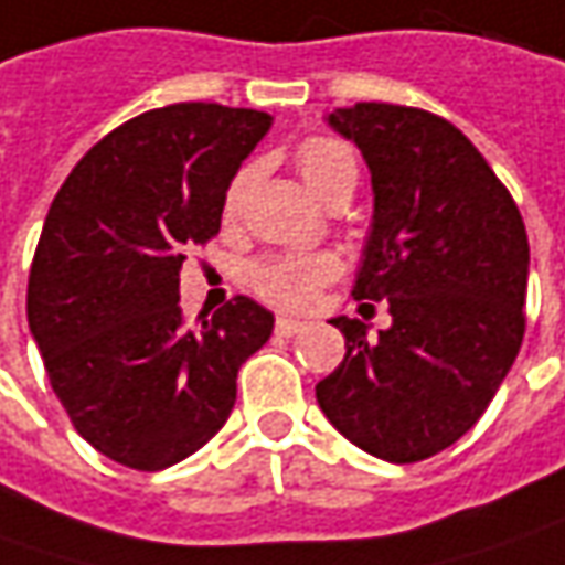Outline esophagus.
Returning <instances> with one entry per match:
<instances>
[{
	"label": "esophagus",
	"instance_id": "obj_1",
	"mask_svg": "<svg viewBox=\"0 0 565 565\" xmlns=\"http://www.w3.org/2000/svg\"><path fill=\"white\" fill-rule=\"evenodd\" d=\"M305 330V320H292V317H276V337H298Z\"/></svg>",
	"mask_w": 565,
	"mask_h": 565
}]
</instances>
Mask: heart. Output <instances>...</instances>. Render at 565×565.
<instances>
[{"instance_id":"1","label":"heart","mask_w":565,"mask_h":565,"mask_svg":"<svg viewBox=\"0 0 565 565\" xmlns=\"http://www.w3.org/2000/svg\"><path fill=\"white\" fill-rule=\"evenodd\" d=\"M295 166L305 179V185L315 191L320 201H330L342 188H355V153L349 143L337 138H308L295 150ZM248 185V169L235 175L226 191V213H232L242 191ZM337 276V260L330 254H276L250 264L248 282L264 301L286 311H301L311 305L315 292Z\"/></svg>"}]
</instances>
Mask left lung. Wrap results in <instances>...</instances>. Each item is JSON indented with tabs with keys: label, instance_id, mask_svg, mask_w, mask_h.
<instances>
[{
	"label": "left lung",
	"instance_id": "obj_1",
	"mask_svg": "<svg viewBox=\"0 0 565 565\" xmlns=\"http://www.w3.org/2000/svg\"><path fill=\"white\" fill-rule=\"evenodd\" d=\"M327 125L359 147L374 191L352 295L386 301L393 323L367 337L361 320H330L345 359L317 405L364 452L422 462L475 427L519 355L525 223L478 147L434 113L355 103Z\"/></svg>",
	"mask_w": 565,
	"mask_h": 565
}]
</instances>
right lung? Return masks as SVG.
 Wrapping results in <instances>:
<instances>
[{
	"label": "right lung",
	"mask_w": 565,
	"mask_h": 565,
	"mask_svg": "<svg viewBox=\"0 0 565 565\" xmlns=\"http://www.w3.org/2000/svg\"><path fill=\"white\" fill-rule=\"evenodd\" d=\"M273 116L172 103L94 143L58 188L28 282V323L75 430L160 471L226 424L238 367L273 315L245 295L188 327L179 270L220 232L226 191Z\"/></svg>",
	"instance_id": "add662e5"
}]
</instances>
